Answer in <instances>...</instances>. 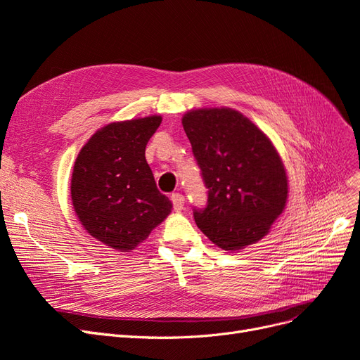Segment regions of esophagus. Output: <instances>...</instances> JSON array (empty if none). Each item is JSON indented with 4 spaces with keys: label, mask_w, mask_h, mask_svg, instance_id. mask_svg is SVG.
Returning <instances> with one entry per match:
<instances>
[{
    "label": "esophagus",
    "mask_w": 360,
    "mask_h": 360,
    "mask_svg": "<svg viewBox=\"0 0 360 360\" xmlns=\"http://www.w3.org/2000/svg\"><path fill=\"white\" fill-rule=\"evenodd\" d=\"M171 201H172V205H174V210H176V212H180V210H183L184 197H183L181 193H179V192L172 193V195H171Z\"/></svg>",
    "instance_id": "1"
}]
</instances>
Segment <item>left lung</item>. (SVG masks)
<instances>
[{
	"instance_id": "left-lung-1",
	"label": "left lung",
	"mask_w": 360,
	"mask_h": 360,
	"mask_svg": "<svg viewBox=\"0 0 360 360\" xmlns=\"http://www.w3.org/2000/svg\"><path fill=\"white\" fill-rule=\"evenodd\" d=\"M186 132L207 189V204L193 209L200 230L224 250L263 238L282 213L288 180L270 139L231 108L184 114Z\"/></svg>"
}]
</instances>
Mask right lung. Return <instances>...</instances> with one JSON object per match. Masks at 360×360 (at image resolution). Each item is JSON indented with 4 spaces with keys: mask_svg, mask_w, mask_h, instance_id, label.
<instances>
[{
    "mask_svg": "<svg viewBox=\"0 0 360 360\" xmlns=\"http://www.w3.org/2000/svg\"><path fill=\"white\" fill-rule=\"evenodd\" d=\"M160 122L151 115L108 124L75 162L70 191L76 214L94 238L122 252L146 240L172 209L146 160V146Z\"/></svg>",
    "mask_w": 360,
    "mask_h": 360,
    "instance_id": "add662e5",
    "label": "right lung"
}]
</instances>
